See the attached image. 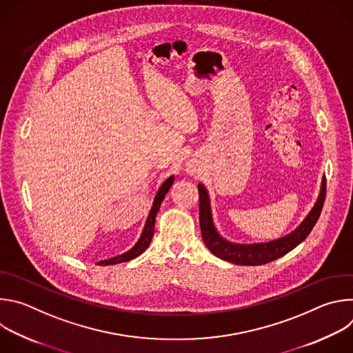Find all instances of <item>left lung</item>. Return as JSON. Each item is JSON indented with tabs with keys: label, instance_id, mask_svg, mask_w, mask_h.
I'll return each instance as SVG.
<instances>
[{
	"label": "left lung",
	"instance_id": "obj_1",
	"mask_svg": "<svg viewBox=\"0 0 353 353\" xmlns=\"http://www.w3.org/2000/svg\"><path fill=\"white\" fill-rule=\"evenodd\" d=\"M325 191H327V184L324 177L321 183L320 195L316 201V205L313 207L310 214L306 216V219L301 222L292 233L267 243L236 244L223 239L215 229L212 214H211L208 191L203 184L199 183L198 192H199L201 234H203V240L205 245L211 250V253L219 257L221 260H225L237 265H263V264L271 263L288 254L290 250H293L296 245H299L309 236V233L313 230L321 214L324 201H325Z\"/></svg>",
	"mask_w": 353,
	"mask_h": 353
}]
</instances>
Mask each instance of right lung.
Segmentation results:
<instances>
[{
  "mask_svg": "<svg viewBox=\"0 0 353 353\" xmlns=\"http://www.w3.org/2000/svg\"><path fill=\"white\" fill-rule=\"evenodd\" d=\"M174 181V176H170L168 180H165V183L161 185L155 199H154V204H152V208H150V212L148 215V219L145 222V226H143V230H142V234L141 237L138 239V241L135 243V245L128 250L127 253L121 254V256H117V257H113V259H109V260H103V261H99L97 265H114V264H119V263H125V261H130V260H134L135 257H138L139 254H142L143 251L148 248L150 240H152L154 237V233H155V218H157V214L161 208V204L162 201L165 198V195L168 194V191L170 190L172 184Z\"/></svg>",
  "mask_w": 353,
  "mask_h": 353,
  "instance_id": "obj_1",
  "label": "right lung"
}]
</instances>
